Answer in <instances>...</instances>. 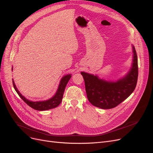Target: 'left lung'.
<instances>
[{"label":"left lung","instance_id":"8db88e82","mask_svg":"<svg viewBox=\"0 0 153 153\" xmlns=\"http://www.w3.org/2000/svg\"><path fill=\"white\" fill-rule=\"evenodd\" d=\"M132 46V62L126 74L117 81H107L97 75L81 72L89 101L102 109H110L127 99L136 87L138 77L137 56Z\"/></svg>","mask_w":153,"mask_h":153}]
</instances>
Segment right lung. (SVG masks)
I'll return each mask as SVG.
<instances>
[{
    "label": "right lung",
    "instance_id": "right-lung-1",
    "mask_svg": "<svg viewBox=\"0 0 153 153\" xmlns=\"http://www.w3.org/2000/svg\"><path fill=\"white\" fill-rule=\"evenodd\" d=\"M12 71H13V68H12ZM71 77H72L71 74H67L62 77L60 79L58 89L56 90L55 94L52 98H50L47 100H43V101H33L26 99L18 91V89L16 88V86L13 79V84L17 93L18 94L20 98L23 100L28 106H30L32 108L35 109L36 110L44 111V110H48L50 109L56 108V106H58L60 104V103L62 101V98H63V94H64L65 88L66 87L67 84L70 80Z\"/></svg>",
    "mask_w": 153,
    "mask_h": 153
}]
</instances>
